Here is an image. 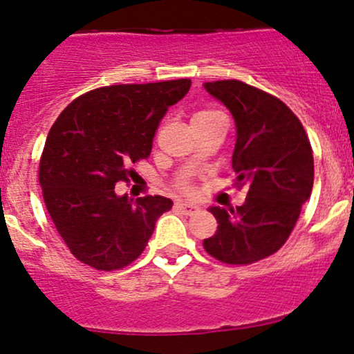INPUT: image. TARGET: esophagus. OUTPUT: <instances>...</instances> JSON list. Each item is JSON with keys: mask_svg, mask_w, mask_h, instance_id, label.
Listing matches in <instances>:
<instances>
[{"mask_svg": "<svg viewBox=\"0 0 354 354\" xmlns=\"http://www.w3.org/2000/svg\"><path fill=\"white\" fill-rule=\"evenodd\" d=\"M174 208H176L178 212L183 213V215H193V213L200 212V208L195 207V205H189V203H176L174 205Z\"/></svg>", "mask_w": 354, "mask_h": 354, "instance_id": "1", "label": "esophagus"}]
</instances>
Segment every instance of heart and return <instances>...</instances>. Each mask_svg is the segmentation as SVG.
Wrapping results in <instances>:
<instances>
[{
	"mask_svg": "<svg viewBox=\"0 0 354 354\" xmlns=\"http://www.w3.org/2000/svg\"><path fill=\"white\" fill-rule=\"evenodd\" d=\"M220 112L218 111H213V109H203V111H198L195 115H193V119H200V118H212V115H218ZM176 189L180 193H183V195H188L192 196L193 193H195V186H193L192 180L189 178H181L180 181L176 183Z\"/></svg>",
	"mask_w": 354,
	"mask_h": 354,
	"instance_id": "heart-1",
	"label": "heart"
}]
</instances>
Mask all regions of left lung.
<instances>
[{
    "label": "left lung",
    "mask_w": 354,
    "mask_h": 354,
    "mask_svg": "<svg viewBox=\"0 0 354 354\" xmlns=\"http://www.w3.org/2000/svg\"><path fill=\"white\" fill-rule=\"evenodd\" d=\"M205 88L234 115L235 185L248 193L242 207L209 208L218 227L203 247L220 262L248 266L275 254L296 227L313 192V149L301 120L275 95L240 80Z\"/></svg>",
    "instance_id": "1"
}]
</instances>
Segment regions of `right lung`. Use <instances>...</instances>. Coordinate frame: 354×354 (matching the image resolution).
<instances>
[{"label": "right lung", "instance_id": "add662e5", "mask_svg": "<svg viewBox=\"0 0 354 354\" xmlns=\"http://www.w3.org/2000/svg\"><path fill=\"white\" fill-rule=\"evenodd\" d=\"M192 80L119 84L77 97L46 136L38 180L58 235L77 260L97 270H119L142 254L156 220L169 212L165 196H118L133 166L149 158L168 107Z\"/></svg>", "mask_w": 354, "mask_h": 354}]
</instances>
